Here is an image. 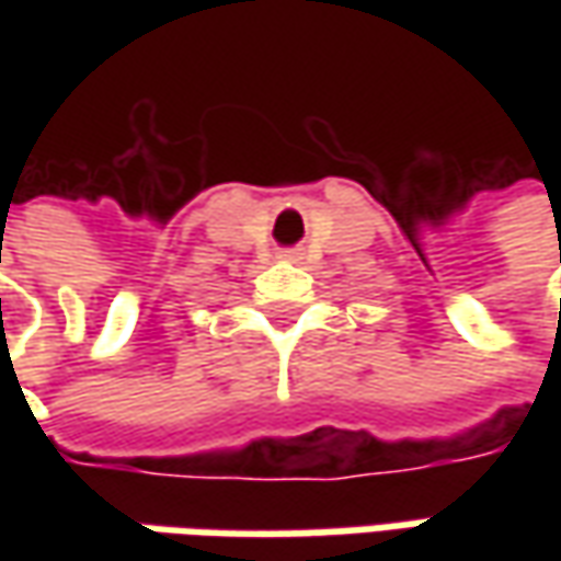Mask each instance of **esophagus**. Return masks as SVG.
I'll use <instances>...</instances> for the list:
<instances>
[{
  "label": "esophagus",
  "mask_w": 561,
  "mask_h": 561,
  "mask_svg": "<svg viewBox=\"0 0 561 561\" xmlns=\"http://www.w3.org/2000/svg\"><path fill=\"white\" fill-rule=\"evenodd\" d=\"M277 259H284V262H299V259H302V252H299V249H280V252H277Z\"/></svg>",
  "instance_id": "1"
}]
</instances>
